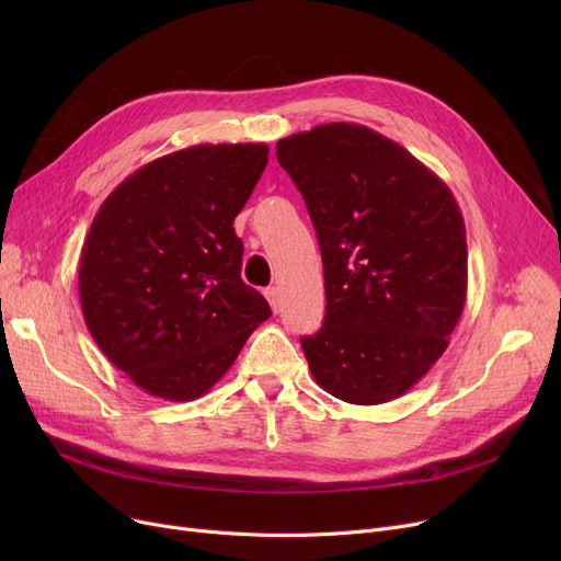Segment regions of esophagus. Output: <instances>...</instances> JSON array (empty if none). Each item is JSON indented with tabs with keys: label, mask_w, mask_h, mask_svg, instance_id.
Listing matches in <instances>:
<instances>
[{
	"label": "esophagus",
	"mask_w": 561,
	"mask_h": 561,
	"mask_svg": "<svg viewBox=\"0 0 561 561\" xmlns=\"http://www.w3.org/2000/svg\"><path fill=\"white\" fill-rule=\"evenodd\" d=\"M265 300H268V302H271L273 311L277 313V311H279V305H282V300H279V288H277V286H271V288H265Z\"/></svg>",
	"instance_id": "obj_1"
}]
</instances>
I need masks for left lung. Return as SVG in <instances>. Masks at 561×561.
I'll use <instances>...</instances> for the list:
<instances>
[{
  "mask_svg": "<svg viewBox=\"0 0 561 561\" xmlns=\"http://www.w3.org/2000/svg\"><path fill=\"white\" fill-rule=\"evenodd\" d=\"M309 209L328 313L302 339L318 385L350 404L400 398L436 364L466 302L468 252L444 180L396 140L357 123L277 142Z\"/></svg>",
  "mask_w": 561,
  "mask_h": 561,
  "instance_id": "8db88e82",
  "label": "left lung"
}]
</instances>
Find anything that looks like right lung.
I'll return each instance as SVG.
<instances>
[{
    "label": "right lung",
    "instance_id": "obj_1",
    "mask_svg": "<svg viewBox=\"0 0 561 561\" xmlns=\"http://www.w3.org/2000/svg\"><path fill=\"white\" fill-rule=\"evenodd\" d=\"M265 165V142L193 145L131 172L95 214L79 256L83 320L145 393L204 396L271 318L241 279L233 231Z\"/></svg>",
    "mask_w": 561,
    "mask_h": 561
}]
</instances>
